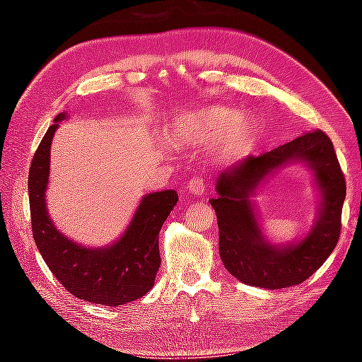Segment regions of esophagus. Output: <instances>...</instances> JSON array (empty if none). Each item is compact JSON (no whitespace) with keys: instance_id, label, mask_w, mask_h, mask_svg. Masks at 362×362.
<instances>
[{"instance_id":"1","label":"esophagus","mask_w":362,"mask_h":362,"mask_svg":"<svg viewBox=\"0 0 362 362\" xmlns=\"http://www.w3.org/2000/svg\"><path fill=\"white\" fill-rule=\"evenodd\" d=\"M206 180L203 179L201 175H196V177H192V179L188 180L187 183V189L189 193L193 194H203L206 192Z\"/></svg>"}]
</instances>
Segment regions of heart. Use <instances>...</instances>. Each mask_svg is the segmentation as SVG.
Instances as JSON below:
<instances>
[{"instance_id":"b5f03b06","label":"heart","mask_w":362,"mask_h":362,"mask_svg":"<svg viewBox=\"0 0 362 362\" xmlns=\"http://www.w3.org/2000/svg\"><path fill=\"white\" fill-rule=\"evenodd\" d=\"M169 136L185 145L220 142L225 139L226 148H238L252 136V122L244 119L236 110L212 107L175 121Z\"/></svg>"}]
</instances>
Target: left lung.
I'll return each mask as SVG.
<instances>
[{"label": "left lung", "instance_id": "8db88e82", "mask_svg": "<svg viewBox=\"0 0 362 362\" xmlns=\"http://www.w3.org/2000/svg\"><path fill=\"white\" fill-rule=\"evenodd\" d=\"M293 158L308 162L315 170L323 193L320 218L296 247L273 248L261 238L248 194L267 173ZM216 189L218 196L209 203L217 214L220 259L244 284L284 289L303 283L339 243L346 182L332 140L321 129L259 156H247L218 177Z\"/></svg>", "mask_w": 362, "mask_h": 362}]
</instances>
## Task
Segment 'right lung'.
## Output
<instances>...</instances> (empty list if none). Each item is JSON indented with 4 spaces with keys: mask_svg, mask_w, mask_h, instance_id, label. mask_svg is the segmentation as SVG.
I'll list each match as a JSON object with an SVG mask.
<instances>
[{
    "mask_svg": "<svg viewBox=\"0 0 362 362\" xmlns=\"http://www.w3.org/2000/svg\"><path fill=\"white\" fill-rule=\"evenodd\" d=\"M64 113L56 116L35 151L28 174L33 240L54 276L73 296L93 303L118 306L144 297L161 265L158 236L179 201L174 189L144 196L131 225L113 246L89 249L59 233L47 216L45 192L49 180V151Z\"/></svg>",
    "mask_w": 362,
    "mask_h": 362,
    "instance_id": "right-lung-1",
    "label": "right lung"
}]
</instances>
